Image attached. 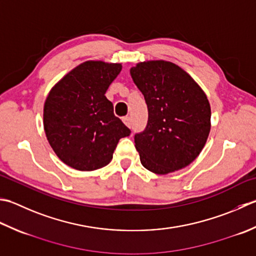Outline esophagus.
Here are the masks:
<instances>
[{
  "label": "esophagus",
  "mask_w": 256,
  "mask_h": 256,
  "mask_svg": "<svg viewBox=\"0 0 256 256\" xmlns=\"http://www.w3.org/2000/svg\"><path fill=\"white\" fill-rule=\"evenodd\" d=\"M123 122H124L125 125H126V126H128V128L132 126V118H130V116L124 118H123Z\"/></svg>",
  "instance_id": "obj_1"
}]
</instances>
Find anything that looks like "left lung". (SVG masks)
<instances>
[{
    "label": "left lung",
    "instance_id": "8db88e82",
    "mask_svg": "<svg viewBox=\"0 0 256 256\" xmlns=\"http://www.w3.org/2000/svg\"><path fill=\"white\" fill-rule=\"evenodd\" d=\"M131 75L148 105V124L134 135L145 168L168 174L192 163L211 128V108L198 83L166 61L138 63Z\"/></svg>",
    "mask_w": 256,
    "mask_h": 256
}]
</instances>
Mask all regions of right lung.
Masks as SVG:
<instances>
[{"mask_svg":"<svg viewBox=\"0 0 256 256\" xmlns=\"http://www.w3.org/2000/svg\"><path fill=\"white\" fill-rule=\"evenodd\" d=\"M121 64L88 61L72 70L48 93L43 122L55 154L78 171L108 165L120 138L131 134L105 96Z\"/></svg>","mask_w":256,"mask_h":256,"instance_id":"obj_1","label":"right lung"}]
</instances>
